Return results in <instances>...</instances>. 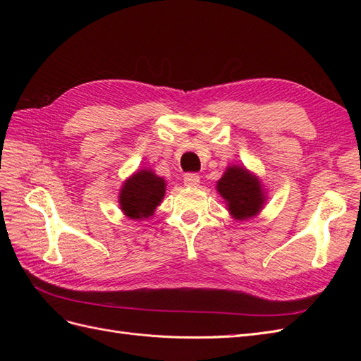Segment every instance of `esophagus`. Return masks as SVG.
I'll return each instance as SVG.
<instances>
[{"mask_svg":"<svg viewBox=\"0 0 361 361\" xmlns=\"http://www.w3.org/2000/svg\"><path fill=\"white\" fill-rule=\"evenodd\" d=\"M183 183H185V187H191V188L197 187V185L200 183V176L195 173H187L183 178Z\"/></svg>","mask_w":361,"mask_h":361,"instance_id":"obj_1","label":"esophagus"}]
</instances>
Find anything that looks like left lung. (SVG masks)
I'll list each match as a JSON object with an SVG mask.
<instances>
[{
    "mask_svg": "<svg viewBox=\"0 0 361 361\" xmlns=\"http://www.w3.org/2000/svg\"><path fill=\"white\" fill-rule=\"evenodd\" d=\"M216 190L227 202L228 211L236 220L255 216L264 204V192L259 180L243 167H228L218 180Z\"/></svg>",
    "mask_w": 361,
    "mask_h": 361,
    "instance_id": "left-lung-1",
    "label": "left lung"
}]
</instances>
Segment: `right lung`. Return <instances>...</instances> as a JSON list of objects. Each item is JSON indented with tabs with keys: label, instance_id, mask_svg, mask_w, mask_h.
Masks as SVG:
<instances>
[{
	"label": "right lung",
	"instance_id": "1",
	"mask_svg": "<svg viewBox=\"0 0 361 361\" xmlns=\"http://www.w3.org/2000/svg\"><path fill=\"white\" fill-rule=\"evenodd\" d=\"M164 194H166L164 179L150 170H141L125 182L118 195L120 207L133 220L149 218L157 209Z\"/></svg>",
	"mask_w": 361,
	"mask_h": 361
}]
</instances>
